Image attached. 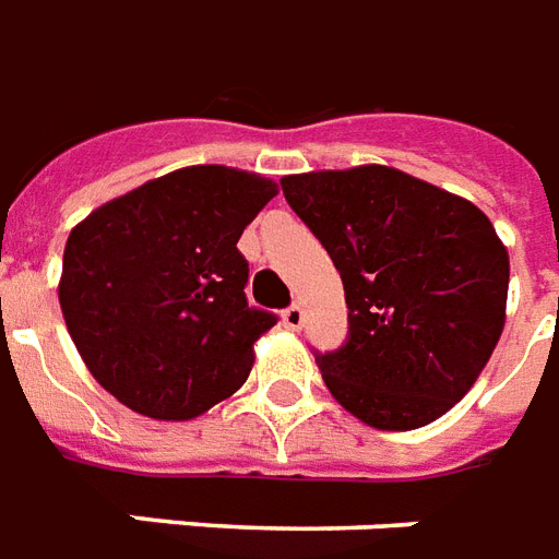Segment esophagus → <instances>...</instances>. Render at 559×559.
I'll return each instance as SVG.
<instances>
[{
  "label": "esophagus",
  "instance_id": "obj_1",
  "mask_svg": "<svg viewBox=\"0 0 559 559\" xmlns=\"http://www.w3.org/2000/svg\"><path fill=\"white\" fill-rule=\"evenodd\" d=\"M302 320H306V314H302L300 302H294V306H288L283 311V323L288 325V329H300Z\"/></svg>",
  "mask_w": 559,
  "mask_h": 559
}]
</instances>
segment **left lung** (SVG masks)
Returning a JSON list of instances; mask_svg holds the SVG:
<instances>
[{
	"label": "left lung",
	"mask_w": 559,
	"mask_h": 559,
	"mask_svg": "<svg viewBox=\"0 0 559 559\" xmlns=\"http://www.w3.org/2000/svg\"><path fill=\"white\" fill-rule=\"evenodd\" d=\"M280 185L346 292L349 337L314 352L329 392L378 430L436 421L471 390L506 325L511 267L490 218L381 164Z\"/></svg>",
	"instance_id": "8db88e82"
}]
</instances>
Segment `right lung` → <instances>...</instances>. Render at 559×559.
I'll return each mask as SVG.
<instances>
[{"mask_svg": "<svg viewBox=\"0 0 559 559\" xmlns=\"http://www.w3.org/2000/svg\"><path fill=\"white\" fill-rule=\"evenodd\" d=\"M276 185L202 164L88 213L62 253L60 308L88 372L120 404L187 421L230 399L276 314L248 306L236 242Z\"/></svg>", "mask_w": 559, "mask_h": 559, "instance_id": "obj_1", "label": "right lung"}]
</instances>
